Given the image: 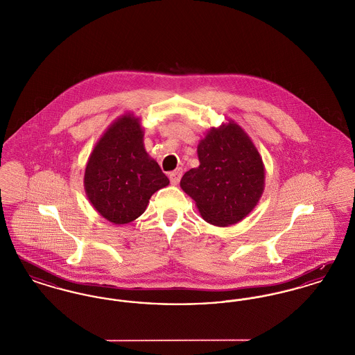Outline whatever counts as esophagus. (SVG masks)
I'll list each match as a JSON object with an SVG mask.
<instances>
[{"label": "esophagus", "instance_id": "obj_1", "mask_svg": "<svg viewBox=\"0 0 355 355\" xmlns=\"http://www.w3.org/2000/svg\"><path fill=\"white\" fill-rule=\"evenodd\" d=\"M181 177H182V170L181 169L174 170V171H170L169 173L170 182L173 185H177L180 182Z\"/></svg>", "mask_w": 355, "mask_h": 355}]
</instances>
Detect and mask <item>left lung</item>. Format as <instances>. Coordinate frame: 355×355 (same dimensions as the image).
<instances>
[{
  "mask_svg": "<svg viewBox=\"0 0 355 355\" xmlns=\"http://www.w3.org/2000/svg\"><path fill=\"white\" fill-rule=\"evenodd\" d=\"M197 152L200 166L184 174L182 190L211 225L229 226L243 220L265 187L263 162L250 137L230 119L211 128Z\"/></svg>",
  "mask_w": 355,
  "mask_h": 355,
  "instance_id": "1",
  "label": "left lung"
}]
</instances>
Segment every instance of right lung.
<instances>
[{
  "label": "right lung",
  "instance_id": "1",
  "mask_svg": "<svg viewBox=\"0 0 355 355\" xmlns=\"http://www.w3.org/2000/svg\"><path fill=\"white\" fill-rule=\"evenodd\" d=\"M168 185L169 178L145 150L144 130L133 114L121 116L107 128L85 169L87 200L116 225L138 218L153 194Z\"/></svg>",
  "mask_w": 355,
  "mask_h": 355
}]
</instances>
